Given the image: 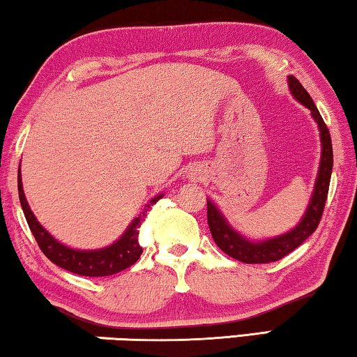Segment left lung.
Listing matches in <instances>:
<instances>
[{"label": "left lung", "mask_w": 357, "mask_h": 357, "mask_svg": "<svg viewBox=\"0 0 357 357\" xmlns=\"http://www.w3.org/2000/svg\"><path fill=\"white\" fill-rule=\"evenodd\" d=\"M288 89H290L294 100L311 111V116L316 121L320 133V162L317 177L316 183H314L311 199H309V204L304 211L301 220L298 222L296 227H293L291 230L282 235L271 236V238L264 240H251L241 235L238 230H235L230 225V222L227 220V217L222 214V211L208 198V224L215 245L225 255H229L236 261L245 262V264H268V262L282 259L288 252L296 250L303 241H306L316 231L324 213L325 201H327L330 177H332L333 169L332 138H330L328 128L325 126L316 105H314L312 98L309 96V93L304 90V86L293 75L288 77Z\"/></svg>", "instance_id": "1"}]
</instances>
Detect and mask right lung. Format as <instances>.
<instances>
[{
    "label": "right lung",
    "mask_w": 357,
    "mask_h": 357,
    "mask_svg": "<svg viewBox=\"0 0 357 357\" xmlns=\"http://www.w3.org/2000/svg\"><path fill=\"white\" fill-rule=\"evenodd\" d=\"M17 188L24 215L27 219V224L30 230H32L35 240L38 243L40 250L45 252V256L53 264L63 267L69 272H74L77 275L85 277L114 275V273L126 271L127 267L135 264L143 252L140 243H138V229L143 224L148 209L164 196L162 193H159L149 199L148 204H144L142 213L130 222V225L121 235V238L111 243L109 246L98 248V250H77V248H70L59 240H56L35 217L27 203V198H25L20 166L17 172Z\"/></svg>",
    "instance_id": "add662e5"
}]
</instances>
